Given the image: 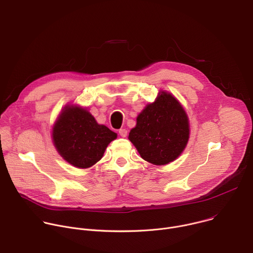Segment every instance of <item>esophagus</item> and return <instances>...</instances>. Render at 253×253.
Segmentation results:
<instances>
[{
    "instance_id": "34e87169",
    "label": "esophagus",
    "mask_w": 253,
    "mask_h": 253,
    "mask_svg": "<svg viewBox=\"0 0 253 253\" xmlns=\"http://www.w3.org/2000/svg\"><path fill=\"white\" fill-rule=\"evenodd\" d=\"M119 133H120L121 136L126 137V136L127 135V130H126V128H120V129H119Z\"/></svg>"
}]
</instances>
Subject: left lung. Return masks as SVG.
Returning a JSON list of instances; mask_svg holds the SVG:
<instances>
[{
    "label": "left lung",
    "mask_w": 253,
    "mask_h": 253,
    "mask_svg": "<svg viewBox=\"0 0 253 253\" xmlns=\"http://www.w3.org/2000/svg\"><path fill=\"white\" fill-rule=\"evenodd\" d=\"M189 137L188 119L176 98L161 91L136 119L128 135L140 157L156 166L173 162L182 153Z\"/></svg>",
    "instance_id": "1"
}]
</instances>
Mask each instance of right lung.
<instances>
[{"instance_id":"right-lung-1","label":"right lung","mask_w":253,"mask_h":253,"mask_svg":"<svg viewBox=\"0 0 253 253\" xmlns=\"http://www.w3.org/2000/svg\"><path fill=\"white\" fill-rule=\"evenodd\" d=\"M117 133L98 125L84 109L68 106L53 127L54 144L69 164L79 169L93 166L103 158Z\"/></svg>"}]
</instances>
